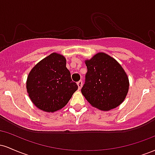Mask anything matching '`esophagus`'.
Masks as SVG:
<instances>
[{"label":"esophagus","instance_id":"esophagus-1","mask_svg":"<svg viewBox=\"0 0 155 155\" xmlns=\"http://www.w3.org/2000/svg\"><path fill=\"white\" fill-rule=\"evenodd\" d=\"M77 85H78V89H79V90H81V87H82V81H81V80H80V81H78Z\"/></svg>","mask_w":155,"mask_h":155}]
</instances>
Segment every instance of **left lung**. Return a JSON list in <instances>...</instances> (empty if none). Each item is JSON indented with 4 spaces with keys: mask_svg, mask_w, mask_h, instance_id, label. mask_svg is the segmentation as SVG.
<instances>
[{
    "mask_svg": "<svg viewBox=\"0 0 155 155\" xmlns=\"http://www.w3.org/2000/svg\"><path fill=\"white\" fill-rule=\"evenodd\" d=\"M84 63L87 73L81 91L86 100L101 111L120 106L127 96L130 85L122 65L104 52L97 53Z\"/></svg>",
    "mask_w": 155,
    "mask_h": 155,
    "instance_id": "1",
    "label": "left lung"
}]
</instances>
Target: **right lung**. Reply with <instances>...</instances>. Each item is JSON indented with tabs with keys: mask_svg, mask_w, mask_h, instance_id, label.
I'll return each instance as SVG.
<instances>
[{
	"mask_svg": "<svg viewBox=\"0 0 155 155\" xmlns=\"http://www.w3.org/2000/svg\"><path fill=\"white\" fill-rule=\"evenodd\" d=\"M27 92L33 104L46 112L60 110L78 89L63 55L53 52L39 61L28 74Z\"/></svg>",
	"mask_w": 155,
	"mask_h": 155,
	"instance_id": "add662e5",
	"label": "right lung"
}]
</instances>
